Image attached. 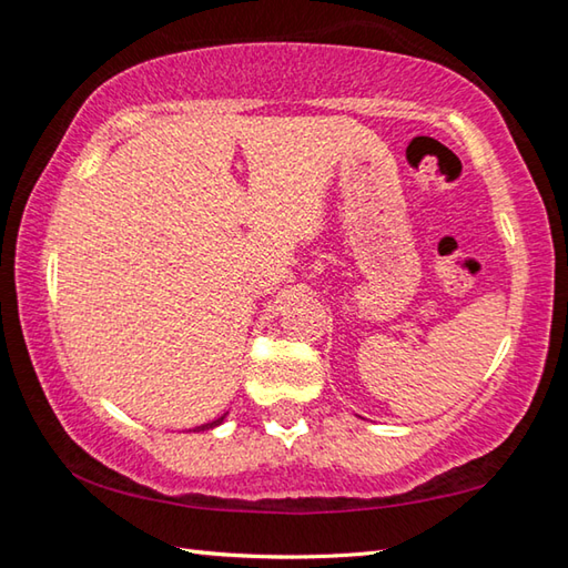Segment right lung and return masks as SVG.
<instances>
[{
    "label": "right lung",
    "mask_w": 568,
    "mask_h": 568,
    "mask_svg": "<svg viewBox=\"0 0 568 568\" xmlns=\"http://www.w3.org/2000/svg\"><path fill=\"white\" fill-rule=\"evenodd\" d=\"M225 418V416H223ZM223 418H217V420H213V423H205V426H197L195 430H207V428H215L217 423H223Z\"/></svg>",
    "instance_id": "add662e5"
}]
</instances>
